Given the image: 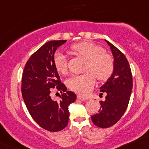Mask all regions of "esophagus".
<instances>
[{"label":"esophagus","instance_id":"esophagus-1","mask_svg":"<svg viewBox=\"0 0 149 149\" xmlns=\"http://www.w3.org/2000/svg\"><path fill=\"white\" fill-rule=\"evenodd\" d=\"M77 98H78V100H81V101L87 100H88L87 97H84V96L81 95H77Z\"/></svg>","mask_w":149,"mask_h":149}]
</instances>
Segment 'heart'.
Wrapping results in <instances>:
<instances>
[{
    "label": "heart",
    "instance_id": "heart-1",
    "mask_svg": "<svg viewBox=\"0 0 149 149\" xmlns=\"http://www.w3.org/2000/svg\"><path fill=\"white\" fill-rule=\"evenodd\" d=\"M70 50L77 56L87 60L85 68L86 73L72 76L67 81V85L72 91L86 94L94 86L95 77L99 81H105L113 73V58L108 53L104 52L100 46L90 41H83L72 45ZM54 64L58 73L66 74L67 63L66 58L62 54H56Z\"/></svg>",
    "mask_w": 149,
    "mask_h": 149
}]
</instances>
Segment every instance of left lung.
<instances>
[{
    "mask_svg": "<svg viewBox=\"0 0 149 149\" xmlns=\"http://www.w3.org/2000/svg\"><path fill=\"white\" fill-rule=\"evenodd\" d=\"M105 42L112 51L114 68L100 88V92L105 93V100L100 102L98 113L91 116L93 124L100 128L112 127L120 120L127 108L133 86L130 66L125 54L108 41Z\"/></svg>",
    "mask_w": 149,
    "mask_h": 149,
    "instance_id": "left-lung-1",
    "label": "left lung"
}]
</instances>
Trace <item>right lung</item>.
Listing matches in <instances>:
<instances>
[{"label": "right lung", "instance_id": "right-lung-1", "mask_svg": "<svg viewBox=\"0 0 149 149\" xmlns=\"http://www.w3.org/2000/svg\"><path fill=\"white\" fill-rule=\"evenodd\" d=\"M66 42L53 40L45 43L29 57L22 73L21 90L26 107L33 120L49 132H58L66 127L68 106L76 99L74 93L65 92L67 88L61 83L54 64L56 49ZM55 87L64 92L59 101L50 97L51 89Z\"/></svg>", "mask_w": 149, "mask_h": 149}]
</instances>
